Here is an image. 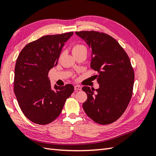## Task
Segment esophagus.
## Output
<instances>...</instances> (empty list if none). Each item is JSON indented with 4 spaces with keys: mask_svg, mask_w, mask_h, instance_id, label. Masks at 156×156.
Instances as JSON below:
<instances>
[{
    "mask_svg": "<svg viewBox=\"0 0 156 156\" xmlns=\"http://www.w3.org/2000/svg\"><path fill=\"white\" fill-rule=\"evenodd\" d=\"M74 89L76 90H81L82 87L80 85H76V86H74Z\"/></svg>",
    "mask_w": 156,
    "mask_h": 156,
    "instance_id": "esophagus-1",
    "label": "esophagus"
}]
</instances>
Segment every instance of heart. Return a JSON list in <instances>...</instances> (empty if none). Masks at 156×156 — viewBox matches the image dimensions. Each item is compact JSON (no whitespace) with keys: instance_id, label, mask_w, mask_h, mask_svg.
<instances>
[{"instance_id":"obj_1","label":"heart","mask_w":156,"mask_h":156,"mask_svg":"<svg viewBox=\"0 0 156 156\" xmlns=\"http://www.w3.org/2000/svg\"><path fill=\"white\" fill-rule=\"evenodd\" d=\"M82 51L87 52V48L85 45L82 44H75L72 48V53L73 54H76L78 53H80Z\"/></svg>"}]
</instances>
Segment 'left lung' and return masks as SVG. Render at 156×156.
Instances as JSON below:
<instances>
[{
    "mask_svg": "<svg viewBox=\"0 0 156 156\" xmlns=\"http://www.w3.org/2000/svg\"><path fill=\"white\" fill-rule=\"evenodd\" d=\"M91 47L90 67L98 72L99 88L82 87L87 100L84 111L92 121L111 124L124 113L133 94L135 74L127 53L117 41L107 34L95 31H76Z\"/></svg>",
    "mask_w": 156,
    "mask_h": 156,
    "instance_id": "8db88e82",
    "label": "left lung"
}]
</instances>
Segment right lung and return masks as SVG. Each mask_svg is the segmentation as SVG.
Here are the masks:
<instances>
[{
    "mask_svg": "<svg viewBox=\"0 0 156 156\" xmlns=\"http://www.w3.org/2000/svg\"><path fill=\"white\" fill-rule=\"evenodd\" d=\"M73 35L68 32L48 35L26 45L16 59L14 92L23 113L31 121L47 125L60 115L72 84L51 88L48 73L57 66L62 47Z\"/></svg>",
    "mask_w": 156,
    "mask_h": 156,
    "instance_id": "right-lung-1",
    "label": "right lung"
}]
</instances>
